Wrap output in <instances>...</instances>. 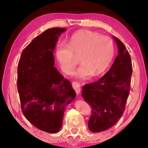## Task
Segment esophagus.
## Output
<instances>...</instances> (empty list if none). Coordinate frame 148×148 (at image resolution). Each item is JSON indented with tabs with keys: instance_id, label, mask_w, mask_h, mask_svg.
<instances>
[{
	"instance_id": "1",
	"label": "esophagus",
	"mask_w": 148,
	"mask_h": 148,
	"mask_svg": "<svg viewBox=\"0 0 148 148\" xmlns=\"http://www.w3.org/2000/svg\"><path fill=\"white\" fill-rule=\"evenodd\" d=\"M72 86L77 95H78L80 92V90H81V85L77 82H73L72 83Z\"/></svg>"
}]
</instances>
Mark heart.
Masks as SVG:
<instances>
[{"label": "heart", "instance_id": "heart-1", "mask_svg": "<svg viewBox=\"0 0 148 148\" xmlns=\"http://www.w3.org/2000/svg\"><path fill=\"white\" fill-rule=\"evenodd\" d=\"M56 56L62 69L70 72L75 62L74 57L79 56L81 64L75 76L82 79L92 75L99 76L110 66L114 56V46L111 38L97 32L83 30L74 33L68 44H57Z\"/></svg>", "mask_w": 148, "mask_h": 148}]
</instances>
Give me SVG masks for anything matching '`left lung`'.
Listing matches in <instances>:
<instances>
[{
  "label": "left lung",
  "instance_id": "obj_1",
  "mask_svg": "<svg viewBox=\"0 0 148 148\" xmlns=\"http://www.w3.org/2000/svg\"><path fill=\"white\" fill-rule=\"evenodd\" d=\"M118 56L109 71L97 82L86 84L82 95L91 108L88 122L91 131L108 129L116 123L123 114L131 82L132 67L129 51L116 37Z\"/></svg>",
  "mask_w": 148,
  "mask_h": 148
}]
</instances>
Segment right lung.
Instances as JSON below:
<instances>
[{
	"instance_id": "right-lung-1",
	"label": "right lung",
	"mask_w": 148,
	"mask_h": 148,
	"mask_svg": "<svg viewBox=\"0 0 148 148\" xmlns=\"http://www.w3.org/2000/svg\"><path fill=\"white\" fill-rule=\"evenodd\" d=\"M64 28L47 29L22 51L17 86L21 110L35 127L56 133L62 126L65 107L76 97L68 79L54 67L53 51Z\"/></svg>"
}]
</instances>
